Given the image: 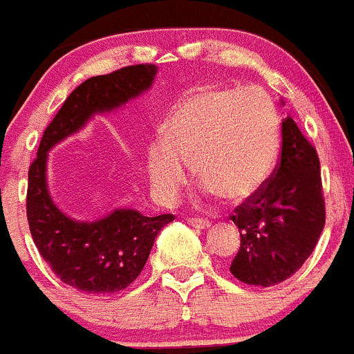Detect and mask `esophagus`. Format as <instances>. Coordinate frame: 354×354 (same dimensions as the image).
Segmentation results:
<instances>
[{
  "instance_id": "esophagus-1",
  "label": "esophagus",
  "mask_w": 354,
  "mask_h": 354,
  "mask_svg": "<svg viewBox=\"0 0 354 354\" xmlns=\"http://www.w3.org/2000/svg\"><path fill=\"white\" fill-rule=\"evenodd\" d=\"M187 222L196 229H209L211 227L209 220H206V218H188Z\"/></svg>"
}]
</instances>
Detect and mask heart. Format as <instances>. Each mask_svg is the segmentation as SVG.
<instances>
[{"mask_svg": "<svg viewBox=\"0 0 354 354\" xmlns=\"http://www.w3.org/2000/svg\"><path fill=\"white\" fill-rule=\"evenodd\" d=\"M277 155L279 120L269 95L252 87H203L178 104L164 138L150 141L147 171L166 203L188 183V164L204 192L239 203L269 181Z\"/></svg>", "mask_w": 354, "mask_h": 354, "instance_id": "b5f03b06", "label": "heart"}]
</instances>
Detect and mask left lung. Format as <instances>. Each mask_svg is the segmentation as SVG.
Masks as SVG:
<instances>
[{"label":"left lung","instance_id":"obj_1","mask_svg":"<svg viewBox=\"0 0 354 354\" xmlns=\"http://www.w3.org/2000/svg\"><path fill=\"white\" fill-rule=\"evenodd\" d=\"M281 160L255 196L236 207L241 248L230 263L239 281L274 286L309 259L325 227L319 158L293 118L281 124Z\"/></svg>","mask_w":354,"mask_h":354}]
</instances>
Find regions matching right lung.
Returning a JSON list of instances; mask_svg holds the SVG:
<instances>
[{
  "instance_id": "add662e5",
  "label": "right lung",
  "mask_w": 354,
  "mask_h": 354,
  "mask_svg": "<svg viewBox=\"0 0 354 354\" xmlns=\"http://www.w3.org/2000/svg\"><path fill=\"white\" fill-rule=\"evenodd\" d=\"M155 75V64H136L78 85L43 132L29 167L26 211L32 241L59 279L78 292L106 295L127 288L143 270L155 237L174 216H145L136 209H115L95 222L68 216L48 192V151L94 115L117 110L147 92Z\"/></svg>"
}]
</instances>
